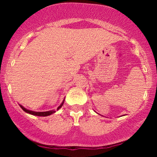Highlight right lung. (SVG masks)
I'll list each match as a JSON object with an SVG mask.
<instances>
[{"label":"right lung","instance_id":"add662e5","mask_svg":"<svg viewBox=\"0 0 157 157\" xmlns=\"http://www.w3.org/2000/svg\"><path fill=\"white\" fill-rule=\"evenodd\" d=\"M64 100L63 101L62 103H61V105L59 106L58 108H57V110H59L60 109L61 107H62V105H63L64 103ZM20 106H21V108L22 109L23 111H25V112L28 113H30V114L32 115H35V116H39V117H46V116H48V115H51L52 114V113H55L56 111H55V110H52V111H42V112H37V111H30V110H28L26 109H25L23 106H22L21 105H20Z\"/></svg>","mask_w":157,"mask_h":157}]
</instances>
